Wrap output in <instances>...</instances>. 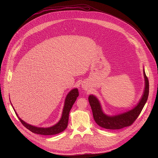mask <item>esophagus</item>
Masks as SVG:
<instances>
[{"label":"esophagus","instance_id":"34e87169","mask_svg":"<svg viewBox=\"0 0 158 158\" xmlns=\"http://www.w3.org/2000/svg\"><path fill=\"white\" fill-rule=\"evenodd\" d=\"M82 87H83V88H84V89H85V85H82Z\"/></svg>","mask_w":158,"mask_h":158}]
</instances>
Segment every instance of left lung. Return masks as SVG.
Masks as SVG:
<instances>
[{
	"instance_id": "obj_1",
	"label": "left lung",
	"mask_w": 158,
	"mask_h": 158,
	"mask_svg": "<svg viewBox=\"0 0 158 158\" xmlns=\"http://www.w3.org/2000/svg\"><path fill=\"white\" fill-rule=\"evenodd\" d=\"M144 77V89L143 94L139 102L130 110L116 115H107L105 114L99 99L94 95L89 96V102L91 106L95 122L101 127L107 129H120L131 126L140 114L148 98L149 81L143 69Z\"/></svg>"
}]
</instances>
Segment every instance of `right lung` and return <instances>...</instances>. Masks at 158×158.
<instances>
[{
	"label": "right lung",
	"instance_id": "add662e5",
	"mask_svg": "<svg viewBox=\"0 0 158 158\" xmlns=\"http://www.w3.org/2000/svg\"><path fill=\"white\" fill-rule=\"evenodd\" d=\"M78 96H79V91H78L77 88L73 89L71 91L69 92V93L67 94L65 99L64 105V107L62 112V116L60 120L58 121L57 123H56L54 126H52L48 127H37L27 123L26 122L24 121L19 117L18 114H17V112H15L14 107L13 109L15 112L17 116L18 117L21 123L31 132L35 134H41V135H48V136H49V135H54L64 131L66 129L67 124H68L69 112Z\"/></svg>",
	"mask_w": 158,
	"mask_h": 158
}]
</instances>
